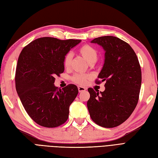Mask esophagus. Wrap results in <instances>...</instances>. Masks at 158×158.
<instances>
[{
  "mask_svg": "<svg viewBox=\"0 0 158 158\" xmlns=\"http://www.w3.org/2000/svg\"><path fill=\"white\" fill-rule=\"evenodd\" d=\"M78 91H79L80 93V92H84V91L86 89V88H84V87H82V86H78Z\"/></svg>",
  "mask_w": 158,
  "mask_h": 158,
  "instance_id": "34e87169",
  "label": "esophagus"
}]
</instances>
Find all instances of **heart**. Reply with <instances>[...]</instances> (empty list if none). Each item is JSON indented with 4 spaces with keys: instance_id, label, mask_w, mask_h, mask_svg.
<instances>
[{
    "instance_id": "1",
    "label": "heart",
    "mask_w": 158,
    "mask_h": 158,
    "mask_svg": "<svg viewBox=\"0 0 158 158\" xmlns=\"http://www.w3.org/2000/svg\"><path fill=\"white\" fill-rule=\"evenodd\" d=\"M78 52L89 64L94 63L98 59V52L96 49L89 45L85 44L80 47L78 49ZM72 59H73V53L71 52H67L64 55L63 58V64L65 68L70 67ZM89 77V76L87 74H76L72 77V80L76 84L83 85L86 84L87 80Z\"/></svg>"
}]
</instances>
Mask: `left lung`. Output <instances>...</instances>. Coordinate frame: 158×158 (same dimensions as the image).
Wrapping results in <instances>:
<instances>
[{
  "instance_id": "8db88e82",
  "label": "left lung",
  "mask_w": 158,
  "mask_h": 158,
  "mask_svg": "<svg viewBox=\"0 0 158 158\" xmlns=\"http://www.w3.org/2000/svg\"><path fill=\"white\" fill-rule=\"evenodd\" d=\"M91 43L106 51L105 63L95 83L106 81L103 92L89 88L87 107L92 121L105 128L116 127L125 122L139 99L142 73L138 57L130 45L118 37L102 36Z\"/></svg>"
}]
</instances>
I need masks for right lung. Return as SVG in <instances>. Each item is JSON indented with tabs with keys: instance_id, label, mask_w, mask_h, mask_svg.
<instances>
[{
	"instance_id": "obj_1",
	"label": "right lung",
	"mask_w": 158,
	"mask_h": 158,
	"mask_svg": "<svg viewBox=\"0 0 158 158\" xmlns=\"http://www.w3.org/2000/svg\"><path fill=\"white\" fill-rule=\"evenodd\" d=\"M80 41L40 37L23 47L19 55L16 89L28 115L40 126L55 128L67 121L78 89L74 84L55 87V77L64 72V55Z\"/></svg>"
}]
</instances>
